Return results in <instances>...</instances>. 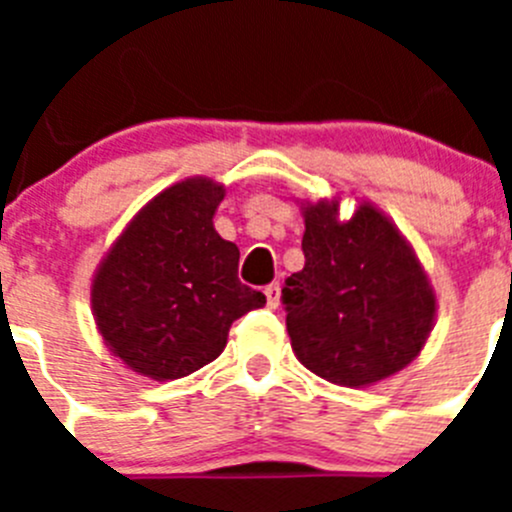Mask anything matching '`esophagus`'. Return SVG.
I'll list each match as a JSON object with an SVG mask.
<instances>
[{"label": "esophagus", "mask_w": 512, "mask_h": 512, "mask_svg": "<svg viewBox=\"0 0 512 512\" xmlns=\"http://www.w3.org/2000/svg\"><path fill=\"white\" fill-rule=\"evenodd\" d=\"M264 295H266V307L277 310L279 297H282V292H279V284H269V287H264Z\"/></svg>", "instance_id": "obj_1"}]
</instances>
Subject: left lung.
<instances>
[{"mask_svg": "<svg viewBox=\"0 0 512 512\" xmlns=\"http://www.w3.org/2000/svg\"><path fill=\"white\" fill-rule=\"evenodd\" d=\"M305 266L282 289L292 351L338 387H372L413 364L438 300L418 253L374 202L343 220L341 197L297 200Z\"/></svg>", "mask_w": 512, "mask_h": 512, "instance_id": "8db88e82", "label": "left lung"}]
</instances>
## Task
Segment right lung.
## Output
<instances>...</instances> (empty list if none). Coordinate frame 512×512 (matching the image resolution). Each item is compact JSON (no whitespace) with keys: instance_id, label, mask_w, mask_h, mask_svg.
Returning a JSON list of instances; mask_svg holds the SVG:
<instances>
[{"instance_id":"obj_1","label":"right lung","mask_w":512,"mask_h":512,"mask_svg":"<svg viewBox=\"0 0 512 512\" xmlns=\"http://www.w3.org/2000/svg\"><path fill=\"white\" fill-rule=\"evenodd\" d=\"M225 184L189 176L140 207L94 269L102 343L140 377H189L223 354L233 320L266 297L238 279V246L212 225Z\"/></svg>"}]
</instances>
